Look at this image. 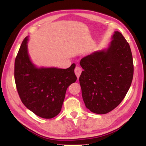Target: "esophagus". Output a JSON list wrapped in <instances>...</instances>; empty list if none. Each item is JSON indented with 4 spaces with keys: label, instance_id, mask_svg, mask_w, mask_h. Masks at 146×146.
I'll use <instances>...</instances> for the list:
<instances>
[{
    "label": "esophagus",
    "instance_id": "esophagus-1",
    "mask_svg": "<svg viewBox=\"0 0 146 146\" xmlns=\"http://www.w3.org/2000/svg\"><path fill=\"white\" fill-rule=\"evenodd\" d=\"M82 71V68H80V67L76 66V67L75 68V73L76 76H77V78H78L80 77V75H81Z\"/></svg>",
    "mask_w": 146,
    "mask_h": 146
}]
</instances>
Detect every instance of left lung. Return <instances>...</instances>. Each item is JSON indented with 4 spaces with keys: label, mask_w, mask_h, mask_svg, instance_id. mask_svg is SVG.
I'll list each match as a JSON object with an SVG mask.
<instances>
[{
    "label": "left lung",
    "mask_w": 146,
    "mask_h": 146,
    "mask_svg": "<svg viewBox=\"0 0 146 146\" xmlns=\"http://www.w3.org/2000/svg\"><path fill=\"white\" fill-rule=\"evenodd\" d=\"M79 81L83 100L92 112L105 114L123 100L131 85L134 65L131 48L115 31L108 47L82 58Z\"/></svg>",
    "instance_id": "obj_1"
}]
</instances>
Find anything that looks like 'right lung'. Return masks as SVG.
I'll return each mask as SVG.
<instances>
[{"label": "right lung", "mask_w": 146, "mask_h": 146, "mask_svg": "<svg viewBox=\"0 0 146 146\" xmlns=\"http://www.w3.org/2000/svg\"><path fill=\"white\" fill-rule=\"evenodd\" d=\"M28 36L22 42L15 60L14 78L23 104L36 115L51 119L60 112L66 90L76 76L73 63L67 69L38 67L28 53Z\"/></svg>", "instance_id": "add662e5"}]
</instances>
